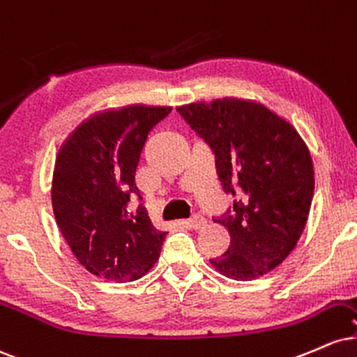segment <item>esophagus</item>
Listing matches in <instances>:
<instances>
[{"label":"esophagus","mask_w":357,"mask_h":357,"mask_svg":"<svg viewBox=\"0 0 357 357\" xmlns=\"http://www.w3.org/2000/svg\"><path fill=\"white\" fill-rule=\"evenodd\" d=\"M205 217H202V215H199V213H194V215L190 217V219H188V222L187 224L190 225L192 229H200L202 227V225H205Z\"/></svg>","instance_id":"34e87169"}]
</instances>
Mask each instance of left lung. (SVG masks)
Returning <instances> with one entry per match:
<instances>
[{
  "mask_svg": "<svg viewBox=\"0 0 357 357\" xmlns=\"http://www.w3.org/2000/svg\"><path fill=\"white\" fill-rule=\"evenodd\" d=\"M215 155V169L234 205L213 219L229 230L230 245L212 267L234 280L271 272L291 254L307 222L314 167L297 130L264 107L217 98L177 108Z\"/></svg>",
  "mask_w": 357,
  "mask_h": 357,
  "instance_id": "left-lung-1",
  "label": "left lung"
}]
</instances>
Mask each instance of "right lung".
Instances as JSON below:
<instances>
[{
    "label": "right lung",
    "mask_w": 357,
    "mask_h": 357,
    "mask_svg": "<svg viewBox=\"0 0 357 357\" xmlns=\"http://www.w3.org/2000/svg\"><path fill=\"white\" fill-rule=\"evenodd\" d=\"M172 107L128 105L83 120L54 162L52 204L66 244L88 272L113 282L137 280L160 257L167 232L153 227L135 170L146 137Z\"/></svg>",
    "instance_id": "add662e5"
}]
</instances>
